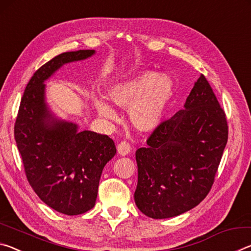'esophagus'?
<instances>
[{
	"mask_svg": "<svg viewBox=\"0 0 251 251\" xmlns=\"http://www.w3.org/2000/svg\"><path fill=\"white\" fill-rule=\"evenodd\" d=\"M117 151H118V154H120L121 156L128 155L129 152H130V146H129V144L126 143V142L120 143V144H118V145H117Z\"/></svg>",
	"mask_w": 251,
	"mask_h": 251,
	"instance_id": "34e87169",
	"label": "esophagus"
}]
</instances>
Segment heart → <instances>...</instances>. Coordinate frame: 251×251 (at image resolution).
<instances>
[{
	"mask_svg": "<svg viewBox=\"0 0 251 251\" xmlns=\"http://www.w3.org/2000/svg\"><path fill=\"white\" fill-rule=\"evenodd\" d=\"M175 92L172 76L144 71L113 83L107 88V97L118 107L128 108L129 121L136 129L152 131L163 122ZM93 105L101 118L116 120L115 112L104 99L96 97L93 100Z\"/></svg>",
	"mask_w": 251,
	"mask_h": 251,
	"instance_id": "b5f03b06",
	"label": "heart"
}]
</instances>
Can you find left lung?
I'll return each instance as SVG.
<instances>
[{
	"label": "left lung",
	"instance_id": "1",
	"mask_svg": "<svg viewBox=\"0 0 251 251\" xmlns=\"http://www.w3.org/2000/svg\"><path fill=\"white\" fill-rule=\"evenodd\" d=\"M228 139L226 115L203 75L171 120L136 151L138 181L134 198L154 219L179 216L203 201L214 184Z\"/></svg>",
	"mask_w": 251,
	"mask_h": 251
}]
</instances>
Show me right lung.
Returning <instances> with one entry per match:
<instances>
[{"label": "right lung", "instance_id": "1", "mask_svg": "<svg viewBox=\"0 0 251 251\" xmlns=\"http://www.w3.org/2000/svg\"><path fill=\"white\" fill-rule=\"evenodd\" d=\"M95 50L55 56L29 79L14 126L16 146L34 192L54 210L74 216L95 206L105 165L116 154L113 139L62 120L49 107L46 85L63 65L92 57Z\"/></svg>", "mask_w": 251, "mask_h": 251}]
</instances>
